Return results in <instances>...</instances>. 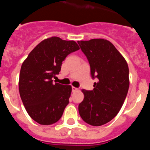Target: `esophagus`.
Here are the masks:
<instances>
[{
	"label": "esophagus",
	"instance_id": "esophagus-1",
	"mask_svg": "<svg viewBox=\"0 0 150 150\" xmlns=\"http://www.w3.org/2000/svg\"><path fill=\"white\" fill-rule=\"evenodd\" d=\"M77 90H78V88H76V87H74V86L72 87V91H73V92H75V91H76Z\"/></svg>",
	"mask_w": 150,
	"mask_h": 150
}]
</instances>
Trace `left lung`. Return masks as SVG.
Instances as JSON below:
<instances>
[{
    "instance_id": "obj_1",
    "label": "left lung",
    "mask_w": 150,
    "mask_h": 150,
    "mask_svg": "<svg viewBox=\"0 0 150 150\" xmlns=\"http://www.w3.org/2000/svg\"><path fill=\"white\" fill-rule=\"evenodd\" d=\"M90 65L92 79H98L93 90L83 89L84 99L79 104L85 122L100 126L120 112L129 88V70L125 59L110 41L92 39L78 41Z\"/></svg>"
}]
</instances>
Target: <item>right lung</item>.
<instances>
[{
	"label": "right lung",
	"mask_w": 150,
	"mask_h": 150,
	"mask_svg": "<svg viewBox=\"0 0 150 150\" xmlns=\"http://www.w3.org/2000/svg\"><path fill=\"white\" fill-rule=\"evenodd\" d=\"M79 50L74 40L57 37L39 43L22 63L18 89L26 111L40 125H52L59 121L69 104L71 86L53 83L62 64L71 52Z\"/></svg>",
	"instance_id": "add662e5"
}]
</instances>
